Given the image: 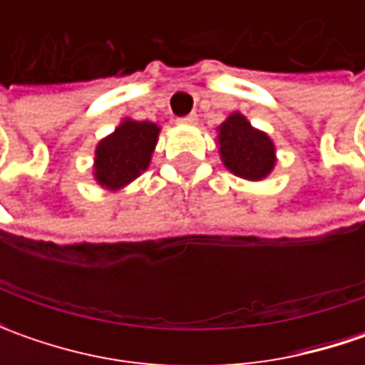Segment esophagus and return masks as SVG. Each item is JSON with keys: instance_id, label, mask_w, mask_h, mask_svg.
I'll use <instances>...</instances> for the list:
<instances>
[{"instance_id": "obj_1", "label": "esophagus", "mask_w": 365, "mask_h": 365, "mask_svg": "<svg viewBox=\"0 0 365 365\" xmlns=\"http://www.w3.org/2000/svg\"><path fill=\"white\" fill-rule=\"evenodd\" d=\"M178 123H180V125H197V113H189V115L180 118Z\"/></svg>"}]
</instances>
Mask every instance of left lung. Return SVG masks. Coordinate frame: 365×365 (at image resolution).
Returning <instances> with one entry per match:
<instances>
[{"label": "left lung", "mask_w": 365, "mask_h": 365, "mask_svg": "<svg viewBox=\"0 0 365 365\" xmlns=\"http://www.w3.org/2000/svg\"><path fill=\"white\" fill-rule=\"evenodd\" d=\"M219 156L223 166L245 180H264L276 166V146L270 135L256 130L240 111L217 128Z\"/></svg>", "instance_id": "1"}]
</instances>
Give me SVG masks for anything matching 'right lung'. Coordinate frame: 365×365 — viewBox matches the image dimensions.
<instances>
[{"label": "right lung", "instance_id": "add662e5", "mask_svg": "<svg viewBox=\"0 0 365 365\" xmlns=\"http://www.w3.org/2000/svg\"><path fill=\"white\" fill-rule=\"evenodd\" d=\"M160 125L125 118L95 148L93 176L99 187L120 190L150 166Z\"/></svg>", "mask_w": 365, "mask_h": 365}]
</instances>
